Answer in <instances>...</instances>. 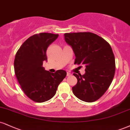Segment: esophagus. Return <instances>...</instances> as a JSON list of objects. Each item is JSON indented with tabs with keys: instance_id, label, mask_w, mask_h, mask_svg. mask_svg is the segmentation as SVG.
Returning <instances> with one entry per match:
<instances>
[{
	"instance_id": "obj_1",
	"label": "esophagus",
	"mask_w": 130,
	"mask_h": 130,
	"mask_svg": "<svg viewBox=\"0 0 130 130\" xmlns=\"http://www.w3.org/2000/svg\"><path fill=\"white\" fill-rule=\"evenodd\" d=\"M71 76V74L70 73H68V72H67V76Z\"/></svg>"
}]
</instances>
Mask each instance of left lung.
<instances>
[{
	"label": "left lung",
	"instance_id": "1",
	"mask_svg": "<svg viewBox=\"0 0 130 130\" xmlns=\"http://www.w3.org/2000/svg\"><path fill=\"white\" fill-rule=\"evenodd\" d=\"M64 39L74 53V63L85 65L84 75H73L77 83L72 88L78 99L87 102L99 99L111 84L115 73V59L107 41L90 32L65 33Z\"/></svg>",
	"mask_w": 130,
	"mask_h": 130
}]
</instances>
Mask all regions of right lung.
Returning a JSON list of instances; mask_svg holds the SVG:
<instances>
[{
	"label": "right lung",
	"instance_id": "1",
	"mask_svg": "<svg viewBox=\"0 0 130 130\" xmlns=\"http://www.w3.org/2000/svg\"><path fill=\"white\" fill-rule=\"evenodd\" d=\"M58 34L46 32L34 34L23 42L15 54V74L25 94L36 102H43L55 95L67 72L59 70L52 73L45 70L46 50Z\"/></svg>",
	"mask_w": 130,
	"mask_h": 130
}]
</instances>
